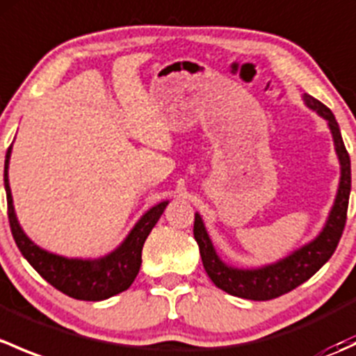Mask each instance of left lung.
<instances>
[{
	"instance_id": "8db88e82",
	"label": "left lung",
	"mask_w": 356,
	"mask_h": 356,
	"mask_svg": "<svg viewBox=\"0 0 356 356\" xmlns=\"http://www.w3.org/2000/svg\"><path fill=\"white\" fill-rule=\"evenodd\" d=\"M303 102L308 108L317 111L322 118L327 120L329 129L334 139L337 158L341 165L339 188H337L336 200L331 208L327 220L321 234L310 241L308 245L298 248L296 251L288 254L275 264L264 265L258 268H236L224 264L215 251L211 239L204 229L200 213H195V239L200 246L201 260L207 270L208 277L211 279L217 288L232 296L245 298L253 301H267L289 293L305 281L312 277L336 251L341 234L344 231L348 213V201H350L351 191V163L350 155L344 148L343 138H341L339 125L334 118L332 111L315 99L314 96L303 95Z\"/></svg>"
}]
</instances>
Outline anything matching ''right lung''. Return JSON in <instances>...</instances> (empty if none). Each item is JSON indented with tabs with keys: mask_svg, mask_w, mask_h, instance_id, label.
<instances>
[{
	"mask_svg": "<svg viewBox=\"0 0 356 356\" xmlns=\"http://www.w3.org/2000/svg\"><path fill=\"white\" fill-rule=\"evenodd\" d=\"M12 155V146L6 152L5 158V189L8 201V220L13 239L19 246L25 260L38 270L44 281L53 288L62 291L67 296L84 301H102L115 296L122 291L129 289L134 282L141 267V251L146 238L155 227L158 218L163 213L168 201H161L149 208L145 215L132 227L127 238L120 246L111 253L95 260H82V258H65L60 254L39 248L35 243L25 236L17 220L15 208H13L12 189L8 182V163Z\"/></svg>",
	"mask_w": 356,
	"mask_h": 356,
	"instance_id": "1",
	"label": "right lung"
}]
</instances>
